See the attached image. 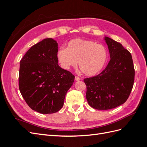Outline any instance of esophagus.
<instances>
[{
    "mask_svg": "<svg viewBox=\"0 0 147 147\" xmlns=\"http://www.w3.org/2000/svg\"><path fill=\"white\" fill-rule=\"evenodd\" d=\"M80 80V77H78V76L75 77V81H78V80Z\"/></svg>",
    "mask_w": 147,
    "mask_h": 147,
    "instance_id": "esophagus-1",
    "label": "esophagus"
}]
</instances>
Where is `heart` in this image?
Masks as SVG:
<instances>
[{
  "label": "heart",
  "mask_w": 147,
  "mask_h": 147,
  "mask_svg": "<svg viewBox=\"0 0 147 147\" xmlns=\"http://www.w3.org/2000/svg\"><path fill=\"white\" fill-rule=\"evenodd\" d=\"M56 57L61 67L65 70L77 65L84 75L92 77L104 68L107 59V51L102 44L89 40L76 38L70 40L67 48H60Z\"/></svg>",
  "instance_id": "obj_1"
}]
</instances>
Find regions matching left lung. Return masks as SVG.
<instances>
[{
	"mask_svg": "<svg viewBox=\"0 0 147 147\" xmlns=\"http://www.w3.org/2000/svg\"><path fill=\"white\" fill-rule=\"evenodd\" d=\"M110 60L95 77L84 78L89 105L97 110H109L122 105L128 99L134 82L135 70L131 54L121 43L108 37Z\"/></svg>",
	"mask_w": 147,
	"mask_h": 147,
	"instance_id": "obj_1",
	"label": "left lung"
}]
</instances>
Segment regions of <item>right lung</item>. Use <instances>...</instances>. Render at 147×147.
<instances>
[{"label":"right lung","instance_id":"add662e5","mask_svg":"<svg viewBox=\"0 0 147 147\" xmlns=\"http://www.w3.org/2000/svg\"><path fill=\"white\" fill-rule=\"evenodd\" d=\"M58 43L47 38L33 45L20 61L19 88L29 107L42 114L63 107L75 76L57 64Z\"/></svg>","mask_w":147,"mask_h":147}]
</instances>
